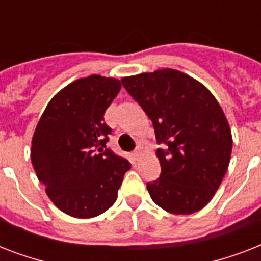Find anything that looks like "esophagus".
Instances as JSON below:
<instances>
[{"label":"esophagus","instance_id":"esophagus-1","mask_svg":"<svg viewBox=\"0 0 261 261\" xmlns=\"http://www.w3.org/2000/svg\"><path fill=\"white\" fill-rule=\"evenodd\" d=\"M133 157H134L135 160H138L139 157H141V149H137V150L133 151Z\"/></svg>","mask_w":261,"mask_h":261}]
</instances>
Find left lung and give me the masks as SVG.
Returning a JSON list of instances; mask_svg holds the SVG:
<instances>
[{
    "instance_id": "1",
    "label": "left lung",
    "mask_w": 261,
    "mask_h": 261,
    "mask_svg": "<svg viewBox=\"0 0 261 261\" xmlns=\"http://www.w3.org/2000/svg\"><path fill=\"white\" fill-rule=\"evenodd\" d=\"M123 88L153 123L161 174L147 182L155 204L172 214L206 206L222 182L231 154V133L210 90L173 69L124 77Z\"/></svg>"
}]
</instances>
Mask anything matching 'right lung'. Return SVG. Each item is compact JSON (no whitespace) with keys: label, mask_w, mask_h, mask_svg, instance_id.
Listing matches in <instances>:
<instances>
[{"label":"right lung","mask_w":261,"mask_h":261,"mask_svg":"<svg viewBox=\"0 0 261 261\" xmlns=\"http://www.w3.org/2000/svg\"><path fill=\"white\" fill-rule=\"evenodd\" d=\"M122 85L93 74L69 84L39 120L31 160L48 198L75 218L102 214L118 198L131 164L107 149L112 128L104 114Z\"/></svg>","instance_id":"obj_1"}]
</instances>
